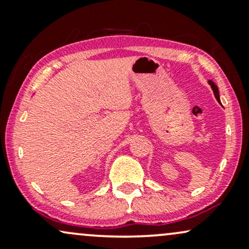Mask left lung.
<instances>
[{"label": "left lung", "instance_id": "obj_1", "mask_svg": "<svg viewBox=\"0 0 249 249\" xmlns=\"http://www.w3.org/2000/svg\"><path fill=\"white\" fill-rule=\"evenodd\" d=\"M209 84L211 85V89H212V90H213V93H214V96H215V99H217V101L219 102V104L221 105V101H220V96H219V90H218V87H217V85H215L214 83H213L212 80H209Z\"/></svg>", "mask_w": 249, "mask_h": 249}]
</instances>
